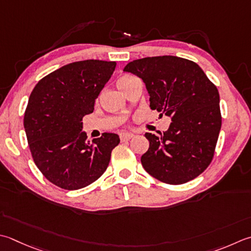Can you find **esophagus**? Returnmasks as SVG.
<instances>
[{
    "label": "esophagus",
    "instance_id": "1",
    "mask_svg": "<svg viewBox=\"0 0 251 251\" xmlns=\"http://www.w3.org/2000/svg\"><path fill=\"white\" fill-rule=\"evenodd\" d=\"M132 137H134V135L129 134V132H122V134H120L121 141H127V140L131 139Z\"/></svg>",
    "mask_w": 251,
    "mask_h": 251
}]
</instances>
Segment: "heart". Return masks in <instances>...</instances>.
I'll list each match as a JSON object with an SVG mask.
<instances>
[{"label":"heart","mask_w":251,"mask_h":251,"mask_svg":"<svg viewBox=\"0 0 251 251\" xmlns=\"http://www.w3.org/2000/svg\"><path fill=\"white\" fill-rule=\"evenodd\" d=\"M134 79H135V77L129 76V75L122 76V77H120L119 79H117V81H116L117 87H119L122 91L125 92V91L127 90V88L129 87L130 82H131L132 80H134Z\"/></svg>","instance_id":"b5f03b06"}]
</instances>
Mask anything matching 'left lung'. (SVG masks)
<instances>
[{"mask_svg": "<svg viewBox=\"0 0 251 251\" xmlns=\"http://www.w3.org/2000/svg\"><path fill=\"white\" fill-rule=\"evenodd\" d=\"M124 72L144 80L151 110L172 120L163 135H145L150 145L141 156L144 169L170 185L197 177L213 159L222 125L218 88L198 64L177 56L135 60Z\"/></svg>", "mask_w": 251, "mask_h": 251, "instance_id": "left-lung-1", "label": "left lung"}]
</instances>
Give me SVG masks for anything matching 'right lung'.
Masks as SVG:
<instances>
[{"instance_id": "right-lung-1", "label": "right lung", "mask_w": 251, "mask_h": 251, "mask_svg": "<svg viewBox=\"0 0 251 251\" xmlns=\"http://www.w3.org/2000/svg\"><path fill=\"white\" fill-rule=\"evenodd\" d=\"M115 66L100 60L67 64L39 80L29 97L24 116L29 149L37 168L57 187L76 190L92 184L120 144L116 134L89 141L81 131L82 117L93 112Z\"/></svg>"}]
</instances>
